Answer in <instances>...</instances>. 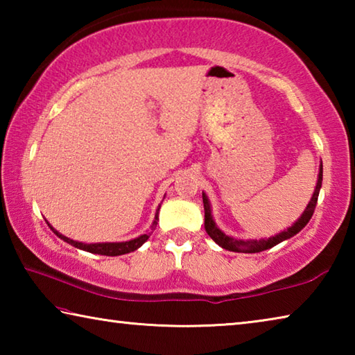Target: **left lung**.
<instances>
[{
	"instance_id": "8db88e82",
	"label": "left lung",
	"mask_w": 355,
	"mask_h": 355,
	"mask_svg": "<svg viewBox=\"0 0 355 355\" xmlns=\"http://www.w3.org/2000/svg\"><path fill=\"white\" fill-rule=\"evenodd\" d=\"M322 184V163L320 166V173H318V183L313 196L309 202L307 208L304 209V213L300 218L294 222L291 227H288L286 230L280 232L279 235L271 236V238H261V239H236L225 235L220 228L216 225V222L213 219L211 214V205H209V200L205 192H202V199H203V208H205V230L209 235V238L213 239L216 244H219L222 249L230 250V252H243V254H257V252H263L266 249H271L274 245H277L279 243L285 241V239L291 238L299 233L302 228L309 224V220L311 219V216L315 213L316 208V202H318V196H320V189Z\"/></svg>"
}]
</instances>
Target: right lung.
Here are the masks:
<instances>
[{"instance_id": "obj_1", "label": "right lung", "mask_w": 355, "mask_h": 355, "mask_svg": "<svg viewBox=\"0 0 355 355\" xmlns=\"http://www.w3.org/2000/svg\"><path fill=\"white\" fill-rule=\"evenodd\" d=\"M161 205L156 209V214H155V220L152 224V230H155L156 224H158V211H159ZM50 228L53 232L56 233V235L64 239L65 243H69L73 245V248H78L81 250H86V252H91V254H98V255H106V257H117V255H123V254H130V252H135L136 249H139L141 245L147 241L150 238V233H146V235H141L135 239H130V241H123V243H95V244H87V243H80V241H75V239H70L67 236L61 235V233L56 232L55 228L50 225Z\"/></svg>"}]
</instances>
